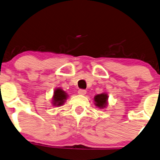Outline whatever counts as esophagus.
<instances>
[{
  "label": "esophagus",
  "mask_w": 160,
  "mask_h": 160,
  "mask_svg": "<svg viewBox=\"0 0 160 160\" xmlns=\"http://www.w3.org/2000/svg\"><path fill=\"white\" fill-rule=\"evenodd\" d=\"M78 94H80V95H85L86 92H87V90H83V89H80L78 90Z\"/></svg>",
  "instance_id": "obj_1"
}]
</instances>
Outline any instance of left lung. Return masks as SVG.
I'll list each match as a JSON object with an SVG mask.
<instances>
[{"label":"left lung","instance_id":"8db88e82","mask_svg":"<svg viewBox=\"0 0 160 160\" xmlns=\"http://www.w3.org/2000/svg\"><path fill=\"white\" fill-rule=\"evenodd\" d=\"M108 96L106 93H101L96 95L94 97V102H96V106L99 108H104L108 104Z\"/></svg>","mask_w":160,"mask_h":160}]
</instances>
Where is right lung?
<instances>
[{"label": "right lung", "mask_w": 160, "mask_h": 160, "mask_svg": "<svg viewBox=\"0 0 160 160\" xmlns=\"http://www.w3.org/2000/svg\"><path fill=\"white\" fill-rule=\"evenodd\" d=\"M67 98H68V95L66 92L61 88H57L54 91V95L52 97V104L54 106L62 105Z\"/></svg>", "instance_id": "1"}]
</instances>
